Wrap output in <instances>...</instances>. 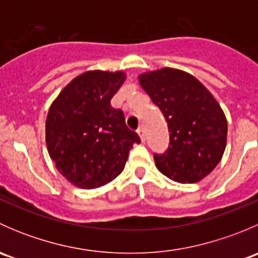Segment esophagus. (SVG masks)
Here are the masks:
<instances>
[{
    "mask_svg": "<svg viewBox=\"0 0 258 258\" xmlns=\"http://www.w3.org/2000/svg\"><path fill=\"white\" fill-rule=\"evenodd\" d=\"M137 134H139V136H140V139H141V141H142V142H145V140H146V135H145V130H144V127H140L139 131H137Z\"/></svg>",
    "mask_w": 258,
    "mask_h": 258,
    "instance_id": "34e87169",
    "label": "esophagus"
}]
</instances>
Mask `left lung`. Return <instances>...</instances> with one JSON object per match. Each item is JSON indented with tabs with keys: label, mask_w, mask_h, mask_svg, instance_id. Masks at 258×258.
<instances>
[{
	"label": "left lung",
	"mask_w": 258,
	"mask_h": 258,
	"mask_svg": "<svg viewBox=\"0 0 258 258\" xmlns=\"http://www.w3.org/2000/svg\"><path fill=\"white\" fill-rule=\"evenodd\" d=\"M139 83L162 111L170 146L155 155L156 167L179 183H195L220 163L227 144V119L212 93L195 76L163 67L139 75Z\"/></svg>",
	"instance_id": "obj_1"
}]
</instances>
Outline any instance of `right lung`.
I'll return each mask as SVG.
<instances>
[{
  "label": "right lung",
  "instance_id": "obj_1",
  "mask_svg": "<svg viewBox=\"0 0 258 258\" xmlns=\"http://www.w3.org/2000/svg\"><path fill=\"white\" fill-rule=\"evenodd\" d=\"M126 80L123 71L83 72L49 106L46 146L58 172L79 188L105 186L123 171L136 132L130 131L111 98Z\"/></svg>",
  "mask_w": 258,
  "mask_h": 258
}]
</instances>
